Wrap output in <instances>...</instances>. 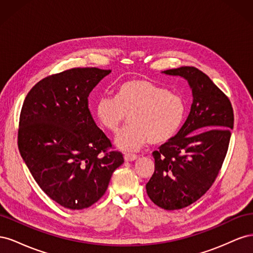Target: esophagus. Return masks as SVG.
<instances>
[{
	"label": "esophagus",
	"instance_id": "1",
	"mask_svg": "<svg viewBox=\"0 0 253 253\" xmlns=\"http://www.w3.org/2000/svg\"><path fill=\"white\" fill-rule=\"evenodd\" d=\"M124 157L126 162H133V160H135L137 157H138V155L134 154V153H125Z\"/></svg>",
	"mask_w": 253,
	"mask_h": 253
}]
</instances>
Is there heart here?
Masks as SVG:
<instances>
[{"label": "heart", "instance_id": "1", "mask_svg": "<svg viewBox=\"0 0 253 253\" xmlns=\"http://www.w3.org/2000/svg\"><path fill=\"white\" fill-rule=\"evenodd\" d=\"M127 115L129 125L115 144L133 151L148 140L162 144L174 138L185 119L186 104L181 96L148 79H131L118 86L116 98L102 95L96 103L98 121L111 133L119 131Z\"/></svg>", "mask_w": 253, "mask_h": 253}]
</instances>
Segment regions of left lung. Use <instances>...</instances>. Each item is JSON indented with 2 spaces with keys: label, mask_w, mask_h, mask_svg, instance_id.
I'll return each instance as SVG.
<instances>
[{
  "label": "left lung",
  "mask_w": 253,
  "mask_h": 253,
  "mask_svg": "<svg viewBox=\"0 0 253 253\" xmlns=\"http://www.w3.org/2000/svg\"><path fill=\"white\" fill-rule=\"evenodd\" d=\"M164 73L186 78L193 102L177 135L153 152L155 170L145 188L160 208L177 210L200 200L215 181L229 148L234 115L224 91L198 68L181 66Z\"/></svg>",
  "instance_id": "obj_1"
}]
</instances>
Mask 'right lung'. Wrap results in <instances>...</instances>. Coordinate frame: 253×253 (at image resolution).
I'll return each mask as SVG.
<instances>
[{
  "label": "right lung",
  "instance_id": "obj_1",
  "mask_svg": "<svg viewBox=\"0 0 253 253\" xmlns=\"http://www.w3.org/2000/svg\"><path fill=\"white\" fill-rule=\"evenodd\" d=\"M111 70L77 67L52 74L29 90L22 105L18 148L38 185L64 208L98 202L125 163L99 128L87 97Z\"/></svg>",
  "mask_w": 253,
  "mask_h": 253
}]
</instances>
